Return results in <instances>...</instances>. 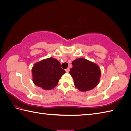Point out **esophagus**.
I'll use <instances>...</instances> for the list:
<instances>
[{"label": "esophagus", "instance_id": "34e87169", "mask_svg": "<svg viewBox=\"0 0 131 131\" xmlns=\"http://www.w3.org/2000/svg\"><path fill=\"white\" fill-rule=\"evenodd\" d=\"M69 71H70V68H67L66 70V72H68Z\"/></svg>", "mask_w": 131, "mask_h": 131}]
</instances>
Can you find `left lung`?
<instances>
[{
  "label": "left lung",
  "mask_w": 131,
  "mask_h": 131,
  "mask_svg": "<svg viewBox=\"0 0 131 131\" xmlns=\"http://www.w3.org/2000/svg\"><path fill=\"white\" fill-rule=\"evenodd\" d=\"M70 73L75 87L82 92L92 90L99 83L100 68L96 63L83 58L76 59L72 63Z\"/></svg>",
  "instance_id": "left-lung-1"
}]
</instances>
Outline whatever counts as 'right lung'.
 Listing matches in <instances>:
<instances>
[{"instance_id":"obj_1","label":"right lung","mask_w":131,"mask_h":131,"mask_svg":"<svg viewBox=\"0 0 131 131\" xmlns=\"http://www.w3.org/2000/svg\"><path fill=\"white\" fill-rule=\"evenodd\" d=\"M65 73L66 71L60 67V62L53 58L37 62L32 68L34 83L44 90H50L55 87Z\"/></svg>"}]
</instances>
